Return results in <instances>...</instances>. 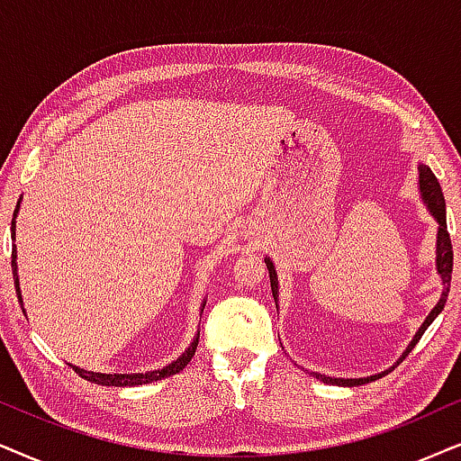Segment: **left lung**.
I'll use <instances>...</instances> for the list:
<instances>
[{"instance_id":"obj_1","label":"left lung","mask_w":461,"mask_h":461,"mask_svg":"<svg viewBox=\"0 0 461 461\" xmlns=\"http://www.w3.org/2000/svg\"><path fill=\"white\" fill-rule=\"evenodd\" d=\"M417 189H420L423 206L428 208V212L432 214L434 221H437V225H438V231H437V274L440 276V280H443V293H440L438 302L432 308L430 314L426 316V321L421 322V327L417 329V333L413 335V339L409 341L407 349H404L401 358L396 360V365L401 363L404 356H407L411 349L415 348V343L421 339V335L426 333V329L434 322V318H437L440 312H443L445 303H447V297H449V285H451V272H453V247H451L449 231H447L445 195H443V189H440L438 179H437V176H434L432 170L428 168L423 162L417 164ZM266 266H267V272H269V282H272V294H274V302H276V310H278V274H276V266H274V261L269 259V257H266ZM396 365H392L390 369H385L382 373H375V375H366V377H329V375H322V373H316V371H310V375L316 377V379H321L322 384H333V385H346V388H356V385L371 384V382H375V379H379V377L388 375V373L394 369Z\"/></svg>"}]
</instances>
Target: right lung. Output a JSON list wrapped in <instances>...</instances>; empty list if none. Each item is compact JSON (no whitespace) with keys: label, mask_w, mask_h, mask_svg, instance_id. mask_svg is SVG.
I'll return each mask as SVG.
<instances>
[{"label":"right lung","mask_w":461,"mask_h":461,"mask_svg":"<svg viewBox=\"0 0 461 461\" xmlns=\"http://www.w3.org/2000/svg\"><path fill=\"white\" fill-rule=\"evenodd\" d=\"M23 200V198H21ZM21 200L16 202V208H14V219H12V240L16 238V214L21 211ZM12 274H14V286H16V294H18V302H21V308H23V294H21V282H18V263H16V247H12ZM204 305H206V299L202 302V308H200V316L202 312H204ZM24 312V308H23ZM198 339H200V330L194 335L192 343H189L185 352H183L179 358L173 360V363L162 366V369H156V371H147V373H95V371H86V369H79V366H73L76 373L79 377L88 379L92 384H98V385H115V388H128V385H143V384H151V382H158V379H164V377H170V375H176V373L185 369L189 365V360H192V356L195 354V348H198Z\"/></svg>","instance_id":"obj_1"}]
</instances>
